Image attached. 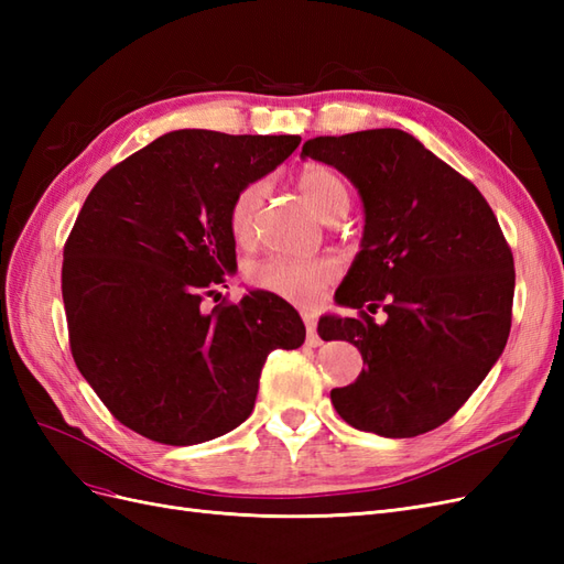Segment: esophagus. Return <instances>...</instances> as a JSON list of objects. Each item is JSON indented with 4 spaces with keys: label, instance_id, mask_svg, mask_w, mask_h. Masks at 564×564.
Here are the masks:
<instances>
[{
    "label": "esophagus",
    "instance_id": "34e87169",
    "mask_svg": "<svg viewBox=\"0 0 564 564\" xmlns=\"http://www.w3.org/2000/svg\"><path fill=\"white\" fill-rule=\"evenodd\" d=\"M301 317H303V322H305V332H308V336H305V340H308V346H313V348L319 346L322 338H319V334H317V317H315L313 313H308V311H303Z\"/></svg>",
    "mask_w": 564,
    "mask_h": 564
}]
</instances>
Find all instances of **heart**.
Here are the masks:
<instances>
[{"mask_svg": "<svg viewBox=\"0 0 564 564\" xmlns=\"http://www.w3.org/2000/svg\"><path fill=\"white\" fill-rule=\"evenodd\" d=\"M299 191L308 207L324 220L348 212V187L334 169L324 164H308L299 174ZM263 202V185L251 183L242 187L230 207V232L240 245L251 240L253 218ZM338 275V263L329 256L313 259H289L270 256L249 268V282L256 289L275 294L299 305H313Z\"/></svg>", "mask_w": 564, "mask_h": 564, "instance_id": "1", "label": "heart"}]
</instances>
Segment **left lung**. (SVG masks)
<instances>
[{
	"label": "left lung",
	"mask_w": 564,
	"mask_h": 564,
	"mask_svg": "<svg viewBox=\"0 0 564 564\" xmlns=\"http://www.w3.org/2000/svg\"><path fill=\"white\" fill-rule=\"evenodd\" d=\"M303 158L336 166L365 204L362 249L336 289L357 317L324 315V340H350L365 369L332 390L338 416L381 437L449 421L510 334L513 253L487 199L400 129L317 135ZM383 310L373 323L369 312Z\"/></svg>",
	"instance_id": "8db88e82"
}]
</instances>
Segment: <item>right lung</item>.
<instances>
[{
	"label": "right lung",
	"mask_w": 564,
	"mask_h": 564,
	"mask_svg": "<svg viewBox=\"0 0 564 564\" xmlns=\"http://www.w3.org/2000/svg\"><path fill=\"white\" fill-rule=\"evenodd\" d=\"M299 143L181 129L94 185L63 249V303L77 369L127 429L174 447L226 435L249 419L265 357L303 344L270 292L202 311L237 268L232 199Z\"/></svg>",
	"instance_id": "1"
}]
</instances>
